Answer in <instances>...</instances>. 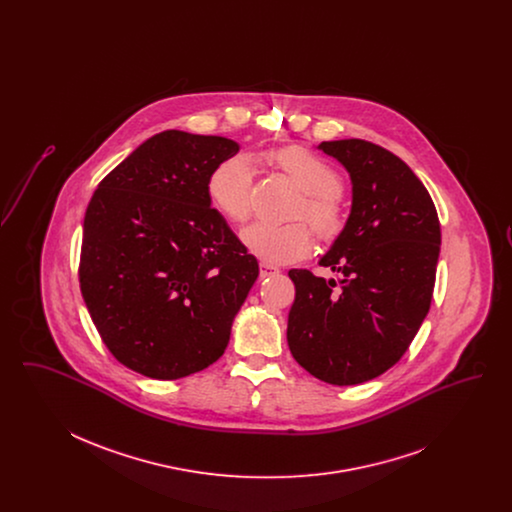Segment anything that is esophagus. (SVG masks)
<instances>
[{
	"label": "esophagus",
	"instance_id": "34e87169",
	"mask_svg": "<svg viewBox=\"0 0 512 512\" xmlns=\"http://www.w3.org/2000/svg\"><path fill=\"white\" fill-rule=\"evenodd\" d=\"M259 274H261V278H267V276H272V274H278V268L270 267L267 263H261L259 265Z\"/></svg>",
	"mask_w": 512,
	"mask_h": 512
}]
</instances>
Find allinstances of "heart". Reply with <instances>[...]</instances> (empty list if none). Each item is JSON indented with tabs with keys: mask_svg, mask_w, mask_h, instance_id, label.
<instances>
[{
	"mask_svg": "<svg viewBox=\"0 0 512 512\" xmlns=\"http://www.w3.org/2000/svg\"><path fill=\"white\" fill-rule=\"evenodd\" d=\"M267 159L307 195L303 213L318 236L336 238L343 228L338 172L303 147H284L268 153ZM207 195L224 219L244 222L251 213V161L245 155L224 159L207 178ZM242 244L267 265H290L311 251L313 238L303 222L286 226L255 222L242 232Z\"/></svg>",
	"mask_w": 512,
	"mask_h": 512,
	"instance_id": "b5f03b06",
	"label": "heart"
}]
</instances>
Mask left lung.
I'll return each mask as SVG.
<instances>
[{
	"instance_id": "left-lung-1",
	"label": "left lung",
	"mask_w": 512,
	"mask_h": 512,
	"mask_svg": "<svg viewBox=\"0 0 512 512\" xmlns=\"http://www.w3.org/2000/svg\"><path fill=\"white\" fill-rule=\"evenodd\" d=\"M318 149L351 180L349 217L318 261L341 278L288 272V345L318 380L355 386L395 365L428 315L441 230L428 190L388 149L355 138Z\"/></svg>"
}]
</instances>
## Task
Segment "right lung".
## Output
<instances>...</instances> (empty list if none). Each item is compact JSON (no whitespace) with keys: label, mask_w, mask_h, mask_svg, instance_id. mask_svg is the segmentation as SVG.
<instances>
[{"label":"right lung","mask_w":512,"mask_h":512,"mask_svg":"<svg viewBox=\"0 0 512 512\" xmlns=\"http://www.w3.org/2000/svg\"><path fill=\"white\" fill-rule=\"evenodd\" d=\"M240 144L165 130L109 172L84 217L80 290L122 365L178 380L219 361L259 276L207 178Z\"/></svg>","instance_id":"obj_1"}]
</instances>
